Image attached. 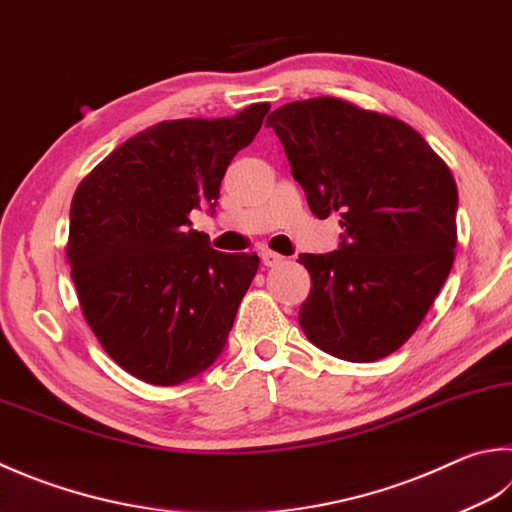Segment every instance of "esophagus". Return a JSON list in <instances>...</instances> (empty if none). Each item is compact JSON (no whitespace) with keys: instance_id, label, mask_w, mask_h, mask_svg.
Wrapping results in <instances>:
<instances>
[{"instance_id":"1","label":"esophagus","mask_w":512,"mask_h":512,"mask_svg":"<svg viewBox=\"0 0 512 512\" xmlns=\"http://www.w3.org/2000/svg\"><path fill=\"white\" fill-rule=\"evenodd\" d=\"M260 258H263V265H267V267H276V265H281L283 260H285L281 254L269 252V249H265V252L260 254Z\"/></svg>"}]
</instances>
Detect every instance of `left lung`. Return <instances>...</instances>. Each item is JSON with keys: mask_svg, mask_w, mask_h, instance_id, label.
I'll return each instance as SVG.
<instances>
[{"mask_svg": "<svg viewBox=\"0 0 512 512\" xmlns=\"http://www.w3.org/2000/svg\"><path fill=\"white\" fill-rule=\"evenodd\" d=\"M312 214L341 216V245L301 254L312 292L298 323L352 363L383 359L421 325L452 269L457 185L406 122L345 100L289 102L267 118Z\"/></svg>", "mask_w": 512, "mask_h": 512, "instance_id": "obj_1", "label": "left lung"}]
</instances>
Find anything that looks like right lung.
<instances>
[{"instance_id":"right-lung-1","label":"right lung","mask_w":512,"mask_h":512,"mask_svg":"<svg viewBox=\"0 0 512 512\" xmlns=\"http://www.w3.org/2000/svg\"><path fill=\"white\" fill-rule=\"evenodd\" d=\"M269 111L153 124L111 151L71 202L66 258L86 323L122 370L178 385L223 354L256 254H225L191 229L216 211L229 162Z\"/></svg>"}]
</instances>
